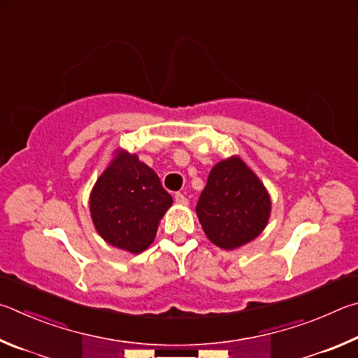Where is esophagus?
<instances>
[{
    "label": "esophagus",
    "instance_id": "obj_1",
    "mask_svg": "<svg viewBox=\"0 0 358 358\" xmlns=\"http://www.w3.org/2000/svg\"><path fill=\"white\" fill-rule=\"evenodd\" d=\"M174 201L178 203V204H180V206L189 204V201H187V198L182 195V193H176V195H174Z\"/></svg>",
    "mask_w": 358,
    "mask_h": 358
}]
</instances>
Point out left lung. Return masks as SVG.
<instances>
[{
  "instance_id": "obj_1",
  "label": "left lung",
  "mask_w": 358,
  "mask_h": 358,
  "mask_svg": "<svg viewBox=\"0 0 358 358\" xmlns=\"http://www.w3.org/2000/svg\"><path fill=\"white\" fill-rule=\"evenodd\" d=\"M272 201L258 176L241 157H229L210 169L196 204L208 239L234 250L256 239L267 227Z\"/></svg>"
}]
</instances>
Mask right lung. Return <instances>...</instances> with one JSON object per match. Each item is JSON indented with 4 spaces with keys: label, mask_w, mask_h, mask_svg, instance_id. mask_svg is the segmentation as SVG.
Wrapping results in <instances>:
<instances>
[{
    "label": "right lung",
    "mask_w": 358,
    "mask_h": 358,
    "mask_svg": "<svg viewBox=\"0 0 358 358\" xmlns=\"http://www.w3.org/2000/svg\"><path fill=\"white\" fill-rule=\"evenodd\" d=\"M94 184L90 210L94 227L110 245L138 255L154 242L173 198L159 176L138 155L117 149Z\"/></svg>",
    "instance_id": "obj_1"
}]
</instances>
